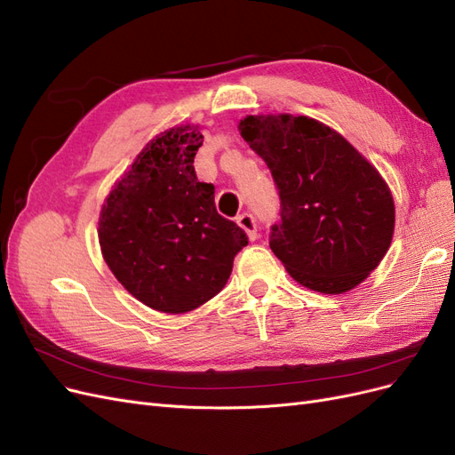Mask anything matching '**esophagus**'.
<instances>
[{"mask_svg":"<svg viewBox=\"0 0 455 455\" xmlns=\"http://www.w3.org/2000/svg\"><path fill=\"white\" fill-rule=\"evenodd\" d=\"M237 224L246 231V235H249L251 241H256L258 239V226H256V220L252 214L244 212L237 218Z\"/></svg>","mask_w":455,"mask_h":455,"instance_id":"esophagus-1","label":"esophagus"}]
</instances>
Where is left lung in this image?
Masks as SVG:
<instances>
[{
	"instance_id": "obj_1",
	"label": "left lung",
	"mask_w": 455,
	"mask_h": 455,
	"mask_svg": "<svg viewBox=\"0 0 455 455\" xmlns=\"http://www.w3.org/2000/svg\"><path fill=\"white\" fill-rule=\"evenodd\" d=\"M239 131L279 189L281 220L269 246L291 277L323 294L361 284L389 251L395 229L393 196L376 167L306 116H246Z\"/></svg>"
}]
</instances>
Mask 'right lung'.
I'll return each instance as SVG.
<instances>
[{
	"label": "right lung",
	"instance_id": "add662e5",
	"mask_svg": "<svg viewBox=\"0 0 455 455\" xmlns=\"http://www.w3.org/2000/svg\"><path fill=\"white\" fill-rule=\"evenodd\" d=\"M197 127L182 125L148 142L109 191L99 241L108 267L144 306L188 313L226 286L246 233L220 216L214 186L197 180Z\"/></svg>",
	"mask_w": 455,
	"mask_h": 455
}]
</instances>
